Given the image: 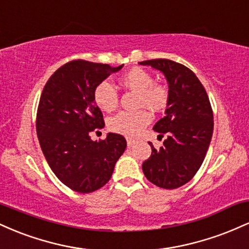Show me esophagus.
Wrapping results in <instances>:
<instances>
[{
    "label": "esophagus",
    "instance_id": "obj_1",
    "mask_svg": "<svg viewBox=\"0 0 249 249\" xmlns=\"http://www.w3.org/2000/svg\"><path fill=\"white\" fill-rule=\"evenodd\" d=\"M126 142H127V146H133L134 144H136V141H134V139H126Z\"/></svg>",
    "mask_w": 249,
    "mask_h": 249
}]
</instances>
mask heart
<instances>
[{"mask_svg":"<svg viewBox=\"0 0 249 249\" xmlns=\"http://www.w3.org/2000/svg\"><path fill=\"white\" fill-rule=\"evenodd\" d=\"M121 83L125 88L138 92L139 107H146L156 112L166 107L168 103L167 88L159 83H154L152 75L144 69L133 68L123 75ZM93 99L101 110L110 112L118 105L119 96L115 85L105 79L95 88ZM151 119L152 117L146 108L137 111H121L108 118L107 127L115 133L126 137H136L150 124Z\"/></svg>","mask_w":249,"mask_h":249,"instance_id":"heart-1","label":"heart"}]
</instances>
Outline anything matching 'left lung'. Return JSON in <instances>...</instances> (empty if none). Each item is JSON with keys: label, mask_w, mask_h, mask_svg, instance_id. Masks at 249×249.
<instances>
[{"label": "left lung", "mask_w": 249, "mask_h": 249, "mask_svg": "<svg viewBox=\"0 0 249 249\" xmlns=\"http://www.w3.org/2000/svg\"><path fill=\"white\" fill-rule=\"evenodd\" d=\"M161 71L168 83L165 117L153 130L166 134L164 145L142 162V172L156 186L173 190L196 176L204 161L213 134V111L204 85L192 70L180 63L158 58L141 62Z\"/></svg>", "instance_id": "obj_1"}]
</instances>
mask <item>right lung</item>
<instances>
[{"instance_id": "1", "label": "right lung", "mask_w": 249, "mask_h": 249, "mask_svg": "<svg viewBox=\"0 0 249 249\" xmlns=\"http://www.w3.org/2000/svg\"><path fill=\"white\" fill-rule=\"evenodd\" d=\"M122 68L76 59L58 68L42 91L36 117L39 145L55 176L76 192L104 186L126 148L122 134L107 133L98 142L90 137L105 125L95 88Z\"/></svg>"}]
</instances>
